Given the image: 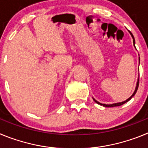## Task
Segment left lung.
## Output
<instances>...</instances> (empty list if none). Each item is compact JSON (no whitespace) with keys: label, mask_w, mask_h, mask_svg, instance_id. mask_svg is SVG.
Listing matches in <instances>:
<instances>
[{"label":"left lung","mask_w":148,"mask_h":148,"mask_svg":"<svg viewBox=\"0 0 148 148\" xmlns=\"http://www.w3.org/2000/svg\"><path fill=\"white\" fill-rule=\"evenodd\" d=\"M128 32H130V35H131V37L133 38V46H134V47H135V39H134V37H133V34H132V33H131V32H130V31H128ZM138 60H139V61H140V58H138ZM138 78H139V77H138ZM138 78V81H137L136 87L135 91H134V92H133V93L132 94V95H131V96H130V98H129V99H127V100L124 101H122V102L114 103V104H101V103L99 102V101H97L95 100V99H93V98H92V99H93V101H95V103H97L98 104H99V105H101V106H103V107H105V108H112V107H117V106H121V105H122V104H125V103H126V102H127L128 101H130V99H131L132 98H133V96H134V95H135V94H136V92L137 90H138V82H139V78Z\"/></svg>","instance_id":"left-lung-1"}]
</instances>
